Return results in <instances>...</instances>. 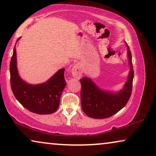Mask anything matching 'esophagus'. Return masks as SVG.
I'll list each match as a JSON object with an SVG mask.
<instances>
[{"label":"esophagus","mask_w":156,"mask_h":156,"mask_svg":"<svg viewBox=\"0 0 156 156\" xmlns=\"http://www.w3.org/2000/svg\"><path fill=\"white\" fill-rule=\"evenodd\" d=\"M72 75L75 78H80L82 76V70L80 63H76L72 68Z\"/></svg>","instance_id":"34e87169"}]
</instances>
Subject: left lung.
<instances>
[{"label": "left lung", "instance_id": "1", "mask_svg": "<svg viewBox=\"0 0 156 156\" xmlns=\"http://www.w3.org/2000/svg\"><path fill=\"white\" fill-rule=\"evenodd\" d=\"M126 44L128 49L130 72L128 80L121 90L117 93L107 91L100 89L90 79L86 76L80 80L81 107L83 112L90 118H109L123 108L130 99L133 88L134 70L131 51L127 43Z\"/></svg>", "mask_w": 156, "mask_h": 156}]
</instances>
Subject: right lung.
Wrapping results in <instances>:
<instances>
[{
  "label": "right lung",
  "instance_id": "1",
  "mask_svg": "<svg viewBox=\"0 0 156 156\" xmlns=\"http://www.w3.org/2000/svg\"><path fill=\"white\" fill-rule=\"evenodd\" d=\"M64 71V68L59 70L44 83L34 85L26 83L19 75L14 46L9 64L11 88L14 97L23 107L33 113H54L58 109L60 98L66 85Z\"/></svg>",
  "mask_w": 156,
  "mask_h": 156
}]
</instances>
